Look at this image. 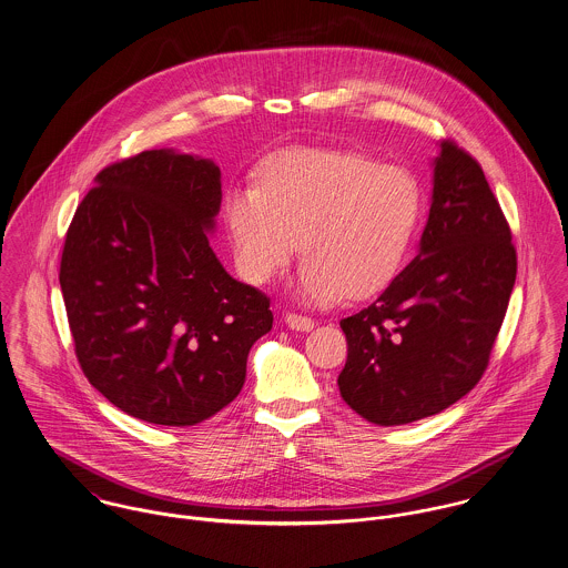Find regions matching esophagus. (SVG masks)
Segmentation results:
<instances>
[{
  "instance_id": "obj_1",
  "label": "esophagus",
  "mask_w": 568,
  "mask_h": 568,
  "mask_svg": "<svg viewBox=\"0 0 568 568\" xmlns=\"http://www.w3.org/2000/svg\"><path fill=\"white\" fill-rule=\"evenodd\" d=\"M284 321L291 329H297V332H310L314 327V321L310 316H302V314H295V312H288L284 316Z\"/></svg>"
}]
</instances>
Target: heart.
<instances>
[{
	"mask_svg": "<svg viewBox=\"0 0 568 568\" xmlns=\"http://www.w3.org/2000/svg\"><path fill=\"white\" fill-rule=\"evenodd\" d=\"M223 219L239 273L273 282L297 252V291L312 304L371 297L399 275L420 219L413 173L361 152L288 150L258 186L232 189Z\"/></svg>",
	"mask_w": 568,
	"mask_h": 568,
	"instance_id": "b5f03b06",
	"label": "heart"
}]
</instances>
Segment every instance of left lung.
<instances>
[{
    "label": "left lung",
    "instance_id": "left-lung-1",
    "mask_svg": "<svg viewBox=\"0 0 568 568\" xmlns=\"http://www.w3.org/2000/svg\"><path fill=\"white\" fill-rule=\"evenodd\" d=\"M515 280L513 232L479 162L440 143L418 256L368 308L341 321L345 404L390 427L463 399L488 366Z\"/></svg>",
    "mask_w": 568,
    "mask_h": 568
}]
</instances>
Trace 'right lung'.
Wrapping results in <instances>:
<instances>
[{"instance_id": "obj_1", "label": "right lung", "mask_w": 568, "mask_h": 568, "mask_svg": "<svg viewBox=\"0 0 568 568\" xmlns=\"http://www.w3.org/2000/svg\"><path fill=\"white\" fill-rule=\"evenodd\" d=\"M75 210L60 288L75 356L103 397L134 418L186 427L236 399L268 297L210 247L221 171L150 150L114 162Z\"/></svg>"}]
</instances>
